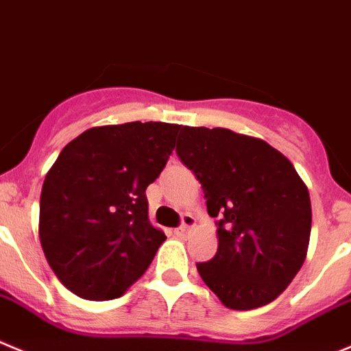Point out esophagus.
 <instances>
[{"mask_svg": "<svg viewBox=\"0 0 351 351\" xmlns=\"http://www.w3.org/2000/svg\"><path fill=\"white\" fill-rule=\"evenodd\" d=\"M195 225V218L192 215H183L182 218V225L180 228H176V235H186L191 232V228Z\"/></svg>", "mask_w": 351, "mask_h": 351, "instance_id": "esophagus-1", "label": "esophagus"}]
</instances>
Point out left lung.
I'll list each match as a JSON object with an SVG mask.
<instances>
[{
	"instance_id": "left-lung-1",
	"label": "left lung",
	"mask_w": 351,
	"mask_h": 351,
	"mask_svg": "<svg viewBox=\"0 0 351 351\" xmlns=\"http://www.w3.org/2000/svg\"><path fill=\"white\" fill-rule=\"evenodd\" d=\"M176 154L218 218V251L197 263L201 279L230 310L274 301L300 271L312 230L308 189L293 162L227 128L183 126Z\"/></svg>"
}]
</instances>
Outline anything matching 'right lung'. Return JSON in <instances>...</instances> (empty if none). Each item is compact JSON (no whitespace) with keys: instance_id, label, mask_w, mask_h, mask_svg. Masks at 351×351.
I'll return each mask as SVG.
<instances>
[{"instance_id":"add662e5","label":"right lung","mask_w":351,"mask_h":351,"mask_svg":"<svg viewBox=\"0 0 351 351\" xmlns=\"http://www.w3.org/2000/svg\"><path fill=\"white\" fill-rule=\"evenodd\" d=\"M180 124L95 126L62 149L43 183L39 241L69 291L119 298L145 274L166 235L149 221L147 186L175 149Z\"/></svg>"}]
</instances>
